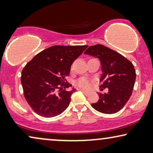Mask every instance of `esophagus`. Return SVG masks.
<instances>
[{"label": "esophagus", "instance_id": "esophagus-1", "mask_svg": "<svg viewBox=\"0 0 153 153\" xmlns=\"http://www.w3.org/2000/svg\"><path fill=\"white\" fill-rule=\"evenodd\" d=\"M81 91L82 92V93L84 94V95H89V92H87V91H83V90H81Z\"/></svg>", "mask_w": 153, "mask_h": 153}]
</instances>
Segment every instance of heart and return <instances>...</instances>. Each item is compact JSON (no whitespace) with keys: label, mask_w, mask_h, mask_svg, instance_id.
<instances>
[{"label":"heart","mask_w":153,"mask_h":153,"mask_svg":"<svg viewBox=\"0 0 153 153\" xmlns=\"http://www.w3.org/2000/svg\"><path fill=\"white\" fill-rule=\"evenodd\" d=\"M76 85L81 88L85 90H89L92 87L91 81L89 79L85 78H81L78 79L76 82Z\"/></svg>","instance_id":"1"}]
</instances>
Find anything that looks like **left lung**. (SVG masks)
<instances>
[{"mask_svg":"<svg viewBox=\"0 0 153 153\" xmlns=\"http://www.w3.org/2000/svg\"><path fill=\"white\" fill-rule=\"evenodd\" d=\"M85 54L98 58L102 74L100 88H108L107 93H99V100L91 104L97 111L113 114L122 109L132 93L136 80L133 64L118 52L102 45L91 46Z\"/></svg>","mask_w":153,"mask_h":153,"instance_id":"left-lung-1","label":"left lung"}]
</instances>
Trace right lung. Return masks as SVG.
<instances>
[{"mask_svg": "<svg viewBox=\"0 0 153 153\" xmlns=\"http://www.w3.org/2000/svg\"><path fill=\"white\" fill-rule=\"evenodd\" d=\"M88 47L60 46L49 47L37 53L25 66L21 81L24 95L32 109L39 116L50 118L62 114L76 90L66 81L73 62Z\"/></svg>", "mask_w": 153, "mask_h": 153, "instance_id": "1", "label": "right lung"}]
</instances>
